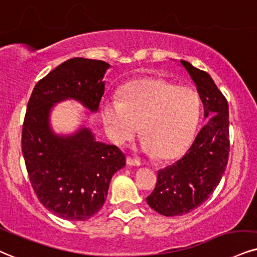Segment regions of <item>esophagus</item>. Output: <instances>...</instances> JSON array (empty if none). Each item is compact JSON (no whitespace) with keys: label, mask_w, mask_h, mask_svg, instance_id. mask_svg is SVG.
<instances>
[{"label":"esophagus","mask_w":257,"mask_h":257,"mask_svg":"<svg viewBox=\"0 0 257 257\" xmlns=\"http://www.w3.org/2000/svg\"><path fill=\"white\" fill-rule=\"evenodd\" d=\"M126 163H127L128 166H134V167H139V166H141V162H139V161L135 160V158H132V157H130V156L126 158Z\"/></svg>","instance_id":"obj_1"}]
</instances>
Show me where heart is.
I'll list each match as a JSON object with an SVG mask.
<instances>
[{"label":"heart","mask_w":257,"mask_h":257,"mask_svg":"<svg viewBox=\"0 0 257 257\" xmlns=\"http://www.w3.org/2000/svg\"><path fill=\"white\" fill-rule=\"evenodd\" d=\"M200 114L194 89L158 77L132 81L120 90V101L103 103L102 118L114 143L132 141L141 125L142 150L162 160L177 156L191 141Z\"/></svg>","instance_id":"obj_1"}]
</instances>
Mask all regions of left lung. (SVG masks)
I'll use <instances>...</instances> for the list:
<instances>
[{"instance_id":"8db88e82","label":"left lung","mask_w":257,"mask_h":257,"mask_svg":"<svg viewBox=\"0 0 257 257\" xmlns=\"http://www.w3.org/2000/svg\"><path fill=\"white\" fill-rule=\"evenodd\" d=\"M196 85L207 119L182 158L158 172L149 206L167 217L182 216L207 200L229 160V104L211 76L181 61Z\"/></svg>"}]
</instances>
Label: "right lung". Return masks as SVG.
I'll list each match as a JSON object with an SVG mask.
<instances>
[{"label":"right lung","instance_id":"right-lung-1","mask_svg":"<svg viewBox=\"0 0 257 257\" xmlns=\"http://www.w3.org/2000/svg\"><path fill=\"white\" fill-rule=\"evenodd\" d=\"M108 68L96 59H68L38 82L27 104L21 143L31 185L41 204L66 220H87L99 212L126 157L115 145L95 141L89 128L55 135L50 110L59 101L74 99L96 112Z\"/></svg>","mask_w":257,"mask_h":257}]
</instances>
